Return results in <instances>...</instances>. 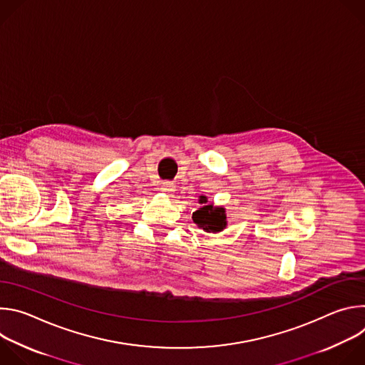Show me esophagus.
<instances>
[{
    "instance_id": "34e87169",
    "label": "esophagus",
    "mask_w": 365,
    "mask_h": 365,
    "mask_svg": "<svg viewBox=\"0 0 365 365\" xmlns=\"http://www.w3.org/2000/svg\"><path fill=\"white\" fill-rule=\"evenodd\" d=\"M160 190H162L163 193H166V195H172V193L176 190V187H175V185L170 183V182H162V183H160Z\"/></svg>"
}]
</instances>
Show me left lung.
<instances>
[{
    "label": "left lung",
    "instance_id": "left-lung-1",
    "mask_svg": "<svg viewBox=\"0 0 365 365\" xmlns=\"http://www.w3.org/2000/svg\"><path fill=\"white\" fill-rule=\"evenodd\" d=\"M197 202L202 205L197 211L193 212V222L203 230L205 232H221L227 228V211L224 206H217L214 203H207L206 196H199Z\"/></svg>",
    "mask_w": 365,
    "mask_h": 365
}]
</instances>
